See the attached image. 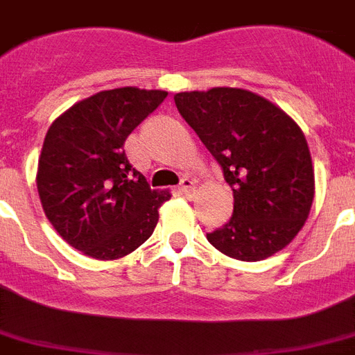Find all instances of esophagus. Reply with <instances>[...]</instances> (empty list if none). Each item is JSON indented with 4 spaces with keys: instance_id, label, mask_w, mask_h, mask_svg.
Here are the masks:
<instances>
[{
    "instance_id": "esophagus-1",
    "label": "esophagus",
    "mask_w": 355,
    "mask_h": 355,
    "mask_svg": "<svg viewBox=\"0 0 355 355\" xmlns=\"http://www.w3.org/2000/svg\"><path fill=\"white\" fill-rule=\"evenodd\" d=\"M180 191H182L184 195H191V193L195 191V180L189 177H184L182 180H180Z\"/></svg>"
}]
</instances>
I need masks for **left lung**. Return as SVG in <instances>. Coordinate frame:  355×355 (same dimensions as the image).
I'll use <instances>...</instances> for the list:
<instances>
[{
    "instance_id": "8db88e82",
    "label": "left lung",
    "mask_w": 355,
    "mask_h": 355,
    "mask_svg": "<svg viewBox=\"0 0 355 355\" xmlns=\"http://www.w3.org/2000/svg\"><path fill=\"white\" fill-rule=\"evenodd\" d=\"M233 189V215L207 241L239 261H262L292 243L313 200L306 138L286 112L244 89L175 94Z\"/></svg>"
}]
</instances>
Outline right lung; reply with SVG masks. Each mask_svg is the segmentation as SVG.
Masks as SVG:
<instances>
[{"label": "right lung", "mask_w": 355, "mask_h": 355, "mask_svg": "<svg viewBox=\"0 0 355 355\" xmlns=\"http://www.w3.org/2000/svg\"><path fill=\"white\" fill-rule=\"evenodd\" d=\"M166 91H102L58 116L37 162V193L49 223L83 255L111 261L155 232L168 191L151 189L123 144L166 100Z\"/></svg>", "instance_id": "obj_1"}]
</instances>
